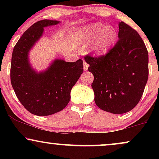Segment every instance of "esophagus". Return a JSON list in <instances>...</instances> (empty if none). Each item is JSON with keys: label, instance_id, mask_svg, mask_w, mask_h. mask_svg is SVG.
Here are the masks:
<instances>
[{"label": "esophagus", "instance_id": "obj_1", "mask_svg": "<svg viewBox=\"0 0 159 159\" xmlns=\"http://www.w3.org/2000/svg\"><path fill=\"white\" fill-rule=\"evenodd\" d=\"M88 67H89V64H88V63H87L86 61H84V69L85 71L87 70V69H88Z\"/></svg>", "mask_w": 159, "mask_h": 159}]
</instances>
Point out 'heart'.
I'll return each instance as SVG.
<instances>
[{"instance_id": "heart-1", "label": "heart", "mask_w": 159, "mask_h": 159, "mask_svg": "<svg viewBox=\"0 0 159 159\" xmlns=\"http://www.w3.org/2000/svg\"><path fill=\"white\" fill-rule=\"evenodd\" d=\"M78 43L85 46L92 43L98 36L93 45L92 51L97 55H103L110 50L114 45L116 39V32L114 29L111 27H107L93 24L78 29L75 31Z\"/></svg>"}]
</instances>
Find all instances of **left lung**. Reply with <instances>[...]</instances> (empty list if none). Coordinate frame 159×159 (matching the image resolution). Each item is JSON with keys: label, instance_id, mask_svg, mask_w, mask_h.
I'll return each instance as SVG.
<instances>
[{"label": "left lung", "instance_id": "obj_1", "mask_svg": "<svg viewBox=\"0 0 159 159\" xmlns=\"http://www.w3.org/2000/svg\"><path fill=\"white\" fill-rule=\"evenodd\" d=\"M118 37L105 55L84 57L94 76L95 102L115 114L129 112L138 105L149 75L148 52L138 33L121 21Z\"/></svg>", "mask_w": 159, "mask_h": 159}]
</instances>
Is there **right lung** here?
Wrapping results in <instances>:
<instances>
[{"mask_svg":"<svg viewBox=\"0 0 159 159\" xmlns=\"http://www.w3.org/2000/svg\"><path fill=\"white\" fill-rule=\"evenodd\" d=\"M58 21L41 20L23 34L13 48L10 67L12 88L20 102L36 116H48L63 110L70 100V92L83 72V61L70 63L57 59L38 73L30 66L28 52L41 37L45 27Z\"/></svg>","mask_w":159,"mask_h":159,"instance_id":"1","label":"right lung"}]
</instances>
